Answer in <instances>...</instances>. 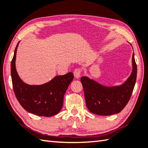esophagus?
Here are the masks:
<instances>
[{
    "instance_id": "obj_1",
    "label": "esophagus",
    "mask_w": 148,
    "mask_h": 148,
    "mask_svg": "<svg viewBox=\"0 0 148 148\" xmlns=\"http://www.w3.org/2000/svg\"><path fill=\"white\" fill-rule=\"evenodd\" d=\"M81 74H82V71L80 69H76L74 71V75L75 77L76 78H79L81 76Z\"/></svg>"
}]
</instances>
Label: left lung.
<instances>
[{
	"instance_id": "obj_1",
	"label": "left lung",
	"mask_w": 148,
	"mask_h": 148,
	"mask_svg": "<svg viewBox=\"0 0 148 148\" xmlns=\"http://www.w3.org/2000/svg\"><path fill=\"white\" fill-rule=\"evenodd\" d=\"M132 65L131 75L120 86L106 87L86 76L81 77L86 105L90 112L99 115H110L123 110L131 97L137 79L134 53Z\"/></svg>"
}]
</instances>
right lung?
<instances>
[{"label":"right lung","instance_id":"1","mask_svg":"<svg viewBox=\"0 0 148 148\" xmlns=\"http://www.w3.org/2000/svg\"><path fill=\"white\" fill-rule=\"evenodd\" d=\"M17 43L11 61V74L13 90L17 100L26 111L39 116L51 117L62 108L63 97L74 79L72 72L55 76L41 85H29L19 77L15 67Z\"/></svg>","mask_w":148,"mask_h":148}]
</instances>
